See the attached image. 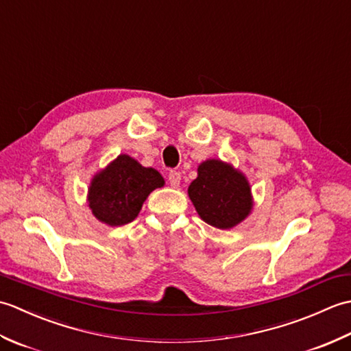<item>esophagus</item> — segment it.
Returning a JSON list of instances; mask_svg holds the SVG:
<instances>
[{"mask_svg":"<svg viewBox=\"0 0 351 351\" xmlns=\"http://www.w3.org/2000/svg\"><path fill=\"white\" fill-rule=\"evenodd\" d=\"M180 182H181V173H180V171L170 170V171H169V184H170L173 189H176L178 185H180Z\"/></svg>","mask_w":351,"mask_h":351,"instance_id":"esophagus-1","label":"esophagus"}]
</instances>
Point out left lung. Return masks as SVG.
<instances>
[{
  "instance_id": "8db88e82",
  "label": "left lung",
  "mask_w": 351,
  "mask_h": 351,
  "mask_svg": "<svg viewBox=\"0 0 351 351\" xmlns=\"http://www.w3.org/2000/svg\"><path fill=\"white\" fill-rule=\"evenodd\" d=\"M189 196L200 219L219 229H230L252 210L250 187L238 170L219 160H208L197 169Z\"/></svg>"
}]
</instances>
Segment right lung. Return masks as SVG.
I'll list each match as a JSON object with an SVG mask.
<instances>
[{
    "mask_svg": "<svg viewBox=\"0 0 351 351\" xmlns=\"http://www.w3.org/2000/svg\"><path fill=\"white\" fill-rule=\"evenodd\" d=\"M162 185V176L155 169L143 167L128 155H119L93 178L88 206L98 220L123 226L137 217L149 193Z\"/></svg>",
    "mask_w": 351,
    "mask_h": 351,
    "instance_id": "right-lung-1",
    "label": "right lung"
}]
</instances>
